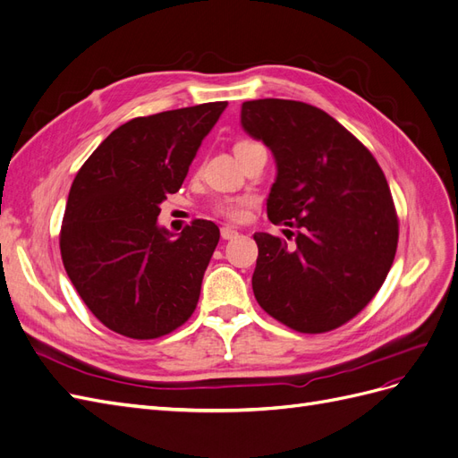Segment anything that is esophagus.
I'll return each instance as SVG.
<instances>
[{"instance_id": "obj_1", "label": "esophagus", "mask_w": 458, "mask_h": 458, "mask_svg": "<svg viewBox=\"0 0 458 458\" xmlns=\"http://www.w3.org/2000/svg\"><path fill=\"white\" fill-rule=\"evenodd\" d=\"M237 237H239V233L234 231L233 227H229V225L221 227V239H224V241H233V239H237Z\"/></svg>"}]
</instances>
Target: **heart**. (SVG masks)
I'll return each mask as SVG.
<instances>
[{
	"label": "heart",
	"mask_w": 458,
	"mask_h": 458,
	"mask_svg": "<svg viewBox=\"0 0 458 458\" xmlns=\"http://www.w3.org/2000/svg\"><path fill=\"white\" fill-rule=\"evenodd\" d=\"M254 145L252 141H241L234 145V150H239L242 147ZM254 204V200L250 197H231V199H219L214 204V212L221 217H225L229 221H242L248 216V210Z\"/></svg>",
	"instance_id": "b5f03b06"
}]
</instances>
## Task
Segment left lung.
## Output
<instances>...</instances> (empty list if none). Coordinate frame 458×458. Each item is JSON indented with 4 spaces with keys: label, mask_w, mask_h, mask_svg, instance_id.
<instances>
[{
    "label": "left lung",
    "mask_w": 458,
    "mask_h": 458,
    "mask_svg": "<svg viewBox=\"0 0 458 458\" xmlns=\"http://www.w3.org/2000/svg\"><path fill=\"white\" fill-rule=\"evenodd\" d=\"M241 123L276 162L267 217L288 227V241L294 234L293 244L254 234V296L293 330H335L377 296L395 258L399 221L386 175L355 135L313 105L246 101Z\"/></svg>",
    "instance_id": "1"
}]
</instances>
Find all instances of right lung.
Returning a JSON list of instances; mask_svg holds the SVG:
<instances>
[{"label": "right lung", "mask_w": 458, "mask_h": 458, "mask_svg": "<svg viewBox=\"0 0 458 458\" xmlns=\"http://www.w3.org/2000/svg\"><path fill=\"white\" fill-rule=\"evenodd\" d=\"M227 101L122 123L76 174L61 225L68 279L99 321L133 340L170 335L195 311L219 241L208 219L174 234L157 225Z\"/></svg>", "instance_id": "1"}]
</instances>
